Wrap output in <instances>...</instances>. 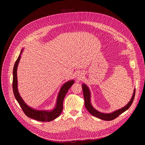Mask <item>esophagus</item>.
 Masks as SVG:
<instances>
[{
	"label": "esophagus",
	"mask_w": 145,
	"mask_h": 145,
	"mask_svg": "<svg viewBox=\"0 0 145 145\" xmlns=\"http://www.w3.org/2000/svg\"><path fill=\"white\" fill-rule=\"evenodd\" d=\"M76 78H78V79H80L81 77H82V75H81V73H80V72H78L76 74Z\"/></svg>",
	"instance_id": "esophagus-1"
}]
</instances>
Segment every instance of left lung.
Wrapping results in <instances>:
<instances>
[{"instance_id":"1","label":"left lung","mask_w":145,"mask_h":145,"mask_svg":"<svg viewBox=\"0 0 145 145\" xmlns=\"http://www.w3.org/2000/svg\"><path fill=\"white\" fill-rule=\"evenodd\" d=\"M82 91H83V95H84V101H85L84 105L87 110L88 111V112L92 115L95 117H97V118H99L100 119L104 120H108V121L115 119L118 116H119L121 114L127 110L132 105L134 97H135V89H134L131 99L130 100V101L126 105V106L123 107L120 109L116 110L111 113H103L96 110L92 106L91 102V92L88 86L85 84H82Z\"/></svg>"}]
</instances>
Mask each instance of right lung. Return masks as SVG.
Returning <instances> with one entry per match:
<instances>
[{
  "label": "right lung",
  "mask_w": 145,
  "mask_h": 145,
  "mask_svg": "<svg viewBox=\"0 0 145 145\" xmlns=\"http://www.w3.org/2000/svg\"><path fill=\"white\" fill-rule=\"evenodd\" d=\"M23 49L20 52V53L16 59L14 64L13 69V81H12V89L15 97L20 107L22 108L24 112L29 118L34 119L40 121H50L57 117H58L63 108V101L64 97L68 92L69 89L74 84L73 80L66 82L60 88L57 99L56 105L55 107L50 111L46 110H37L28 106L25 102L23 100L21 96H20L18 89V80H17V68L20 59V54H22Z\"/></svg>",
  "instance_id": "obj_1"
}]
</instances>
